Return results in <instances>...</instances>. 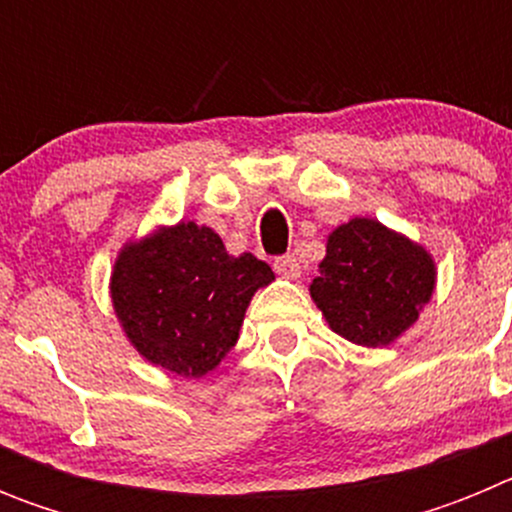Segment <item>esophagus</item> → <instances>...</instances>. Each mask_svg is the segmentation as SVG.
<instances>
[{
    "instance_id": "1",
    "label": "esophagus",
    "mask_w": 512,
    "mask_h": 512,
    "mask_svg": "<svg viewBox=\"0 0 512 512\" xmlns=\"http://www.w3.org/2000/svg\"><path fill=\"white\" fill-rule=\"evenodd\" d=\"M274 271H277L279 277H284V279H297L300 277V261H297L292 253H287V256H279V259H274Z\"/></svg>"
}]
</instances>
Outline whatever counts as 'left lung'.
Masks as SVG:
<instances>
[{
    "label": "left lung",
    "mask_w": 512,
    "mask_h": 512,
    "mask_svg": "<svg viewBox=\"0 0 512 512\" xmlns=\"http://www.w3.org/2000/svg\"><path fill=\"white\" fill-rule=\"evenodd\" d=\"M433 259L377 220L354 217L330 233L310 295L338 336L387 346L418 320L431 300Z\"/></svg>",
    "instance_id": "obj_1"
}]
</instances>
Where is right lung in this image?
Masks as SVG:
<instances>
[{
	"label": "right lung",
	"mask_w": 512,
	"mask_h": 512,
	"mask_svg": "<svg viewBox=\"0 0 512 512\" xmlns=\"http://www.w3.org/2000/svg\"><path fill=\"white\" fill-rule=\"evenodd\" d=\"M271 279L253 253L228 256L215 230L179 223L120 253L112 302L148 361L202 377L235 346L253 292Z\"/></svg>",
	"instance_id": "right-lung-1"
}]
</instances>
